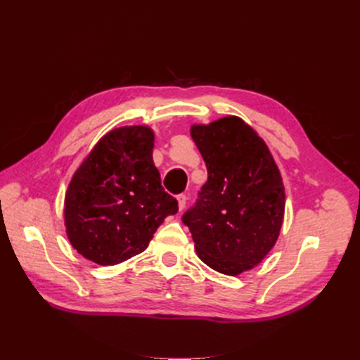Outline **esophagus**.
Listing matches in <instances>:
<instances>
[{"instance_id":"esophagus-1","label":"esophagus","mask_w":360,"mask_h":360,"mask_svg":"<svg viewBox=\"0 0 360 360\" xmlns=\"http://www.w3.org/2000/svg\"><path fill=\"white\" fill-rule=\"evenodd\" d=\"M186 195L184 193H180V195H177V201H179V210L181 212L184 207H186Z\"/></svg>"}]
</instances>
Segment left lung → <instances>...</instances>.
<instances>
[{
  "label": "left lung",
  "mask_w": 360,
  "mask_h": 360,
  "mask_svg": "<svg viewBox=\"0 0 360 360\" xmlns=\"http://www.w3.org/2000/svg\"><path fill=\"white\" fill-rule=\"evenodd\" d=\"M207 181L181 216L201 261L224 275L252 269L275 246L285 192L266 143L238 117L193 124Z\"/></svg>",
  "instance_id": "left-lung-1"
}]
</instances>
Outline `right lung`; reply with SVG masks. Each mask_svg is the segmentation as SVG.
I'll use <instances>...</instances> for the list:
<instances>
[{
	"mask_svg": "<svg viewBox=\"0 0 360 360\" xmlns=\"http://www.w3.org/2000/svg\"><path fill=\"white\" fill-rule=\"evenodd\" d=\"M153 130L118 127L94 146L75 172L64 200L72 246L101 266L147 249L167 216L179 212L153 163Z\"/></svg>",
	"mask_w": 360,
	"mask_h": 360,
	"instance_id": "1",
	"label": "right lung"
}]
</instances>
